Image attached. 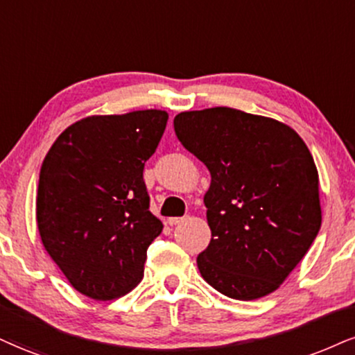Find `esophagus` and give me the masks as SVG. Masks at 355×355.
Here are the masks:
<instances>
[{
	"label": "esophagus",
	"mask_w": 355,
	"mask_h": 355,
	"mask_svg": "<svg viewBox=\"0 0 355 355\" xmlns=\"http://www.w3.org/2000/svg\"><path fill=\"white\" fill-rule=\"evenodd\" d=\"M182 220H184V218H182V217H169V218H168V224H169L171 227H174V225L181 224Z\"/></svg>",
	"instance_id": "esophagus-1"
}]
</instances>
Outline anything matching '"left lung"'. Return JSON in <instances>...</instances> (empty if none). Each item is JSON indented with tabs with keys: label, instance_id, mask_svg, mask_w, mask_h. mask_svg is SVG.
<instances>
[{
	"label": "left lung",
	"instance_id": "8db88e82",
	"mask_svg": "<svg viewBox=\"0 0 355 355\" xmlns=\"http://www.w3.org/2000/svg\"><path fill=\"white\" fill-rule=\"evenodd\" d=\"M174 131L211 173L202 278L240 301L278 290L321 229L319 176L306 143L282 121L229 107L179 113Z\"/></svg>",
	"mask_w": 355,
	"mask_h": 355
}]
</instances>
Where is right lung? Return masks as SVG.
Returning a JSON list of instances; mask_svg holds the SVG:
<instances>
[{"mask_svg": "<svg viewBox=\"0 0 355 355\" xmlns=\"http://www.w3.org/2000/svg\"><path fill=\"white\" fill-rule=\"evenodd\" d=\"M166 123L163 110L87 116L44 157L39 235L69 283L92 300L120 298L141 282L148 247L163 230L143 169Z\"/></svg>", "mask_w": 355, "mask_h": 355, "instance_id": "1", "label": "right lung"}]
</instances>
